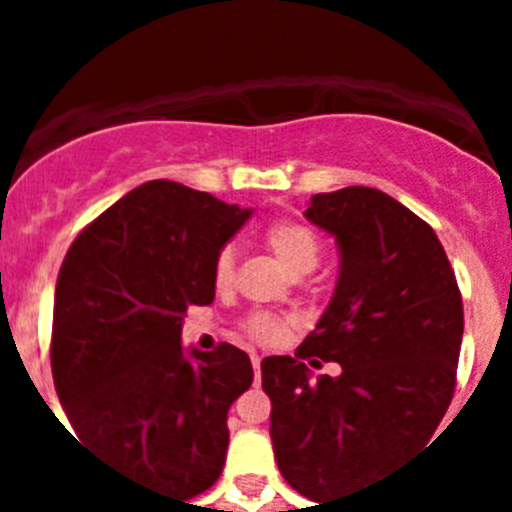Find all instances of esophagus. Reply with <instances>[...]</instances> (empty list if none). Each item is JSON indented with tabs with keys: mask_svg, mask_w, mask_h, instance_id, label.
Listing matches in <instances>:
<instances>
[{
	"mask_svg": "<svg viewBox=\"0 0 512 512\" xmlns=\"http://www.w3.org/2000/svg\"><path fill=\"white\" fill-rule=\"evenodd\" d=\"M251 364H253V374H256V382H259L261 379V356L251 354Z\"/></svg>",
	"mask_w": 512,
	"mask_h": 512,
	"instance_id": "34e87169",
	"label": "esophagus"
}]
</instances>
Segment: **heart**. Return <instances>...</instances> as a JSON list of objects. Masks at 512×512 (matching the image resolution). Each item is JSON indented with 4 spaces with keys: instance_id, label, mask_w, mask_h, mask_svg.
Listing matches in <instances>:
<instances>
[{
    "instance_id": "1",
    "label": "heart",
    "mask_w": 512,
    "mask_h": 512,
    "mask_svg": "<svg viewBox=\"0 0 512 512\" xmlns=\"http://www.w3.org/2000/svg\"><path fill=\"white\" fill-rule=\"evenodd\" d=\"M266 246L271 248L274 259L289 271H310L312 266L318 264L320 256V238L310 225L300 223V220H274L264 233ZM212 279L217 287H228L233 279V248H223L215 256L212 264ZM246 333L253 341L261 343H274L284 336L287 330V320L269 315V312H253L251 318L246 320Z\"/></svg>"
}]
</instances>
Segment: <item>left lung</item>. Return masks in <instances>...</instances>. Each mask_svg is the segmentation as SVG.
I'll use <instances>...</instances> for the list:
<instances>
[{"label": "left lung", "instance_id": "obj_1", "mask_svg": "<svg viewBox=\"0 0 512 512\" xmlns=\"http://www.w3.org/2000/svg\"><path fill=\"white\" fill-rule=\"evenodd\" d=\"M305 217L336 238L338 282L295 356L261 361V382L279 472L323 503L431 441L454 397L464 307L438 235L390 194H315ZM320 360L342 374L312 380Z\"/></svg>", "mask_w": 512, "mask_h": 512}]
</instances>
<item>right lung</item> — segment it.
I'll list each match as a JSON object with an SVG mask.
<instances>
[{
  "label": "right lung",
  "mask_w": 512,
  "mask_h": 512,
  "mask_svg": "<svg viewBox=\"0 0 512 512\" xmlns=\"http://www.w3.org/2000/svg\"><path fill=\"white\" fill-rule=\"evenodd\" d=\"M253 210L169 179L140 184L71 243L56 282L51 366L76 436L153 490L215 485L246 351L182 346L189 305L215 300L212 264Z\"/></svg>",
  "instance_id": "add662e5"
}]
</instances>
